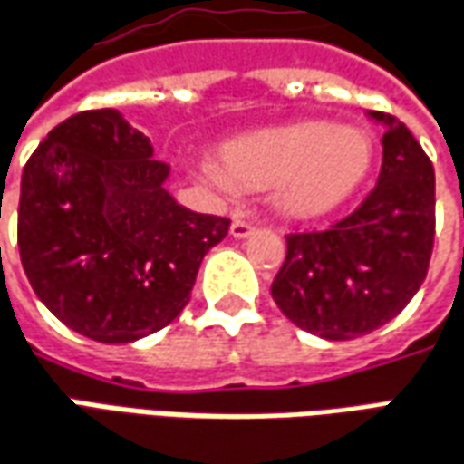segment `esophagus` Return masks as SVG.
Masks as SVG:
<instances>
[{"label": "esophagus", "mask_w": 464, "mask_h": 464, "mask_svg": "<svg viewBox=\"0 0 464 464\" xmlns=\"http://www.w3.org/2000/svg\"><path fill=\"white\" fill-rule=\"evenodd\" d=\"M254 233V223L248 221H241V218H236L231 223V236L233 238H248Z\"/></svg>", "instance_id": "34e87169"}]
</instances>
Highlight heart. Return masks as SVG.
I'll return each mask as SVG.
<instances>
[{
	"label": "heart",
	"instance_id": "obj_1",
	"mask_svg": "<svg viewBox=\"0 0 464 464\" xmlns=\"http://www.w3.org/2000/svg\"><path fill=\"white\" fill-rule=\"evenodd\" d=\"M374 158L362 128L304 120L246 132L223 142L218 165L203 173L218 188L268 190L281 213L316 218L342 206L364 183Z\"/></svg>",
	"mask_w": 464,
	"mask_h": 464
}]
</instances>
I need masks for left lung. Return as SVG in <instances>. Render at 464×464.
I'll return each instance as SVG.
<instances>
[{
	"instance_id": "1",
	"label": "left lung",
	"mask_w": 464,
	"mask_h": 464,
	"mask_svg": "<svg viewBox=\"0 0 464 464\" xmlns=\"http://www.w3.org/2000/svg\"><path fill=\"white\" fill-rule=\"evenodd\" d=\"M384 125L377 186L326 231L286 236L271 296L299 329L329 342L372 334L422 286L435 246V168L407 125Z\"/></svg>"
}]
</instances>
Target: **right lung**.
<instances>
[{"mask_svg":"<svg viewBox=\"0 0 464 464\" xmlns=\"http://www.w3.org/2000/svg\"><path fill=\"white\" fill-rule=\"evenodd\" d=\"M170 168L118 110L60 122L22 170L19 258L47 309L72 332L128 344L190 301L200 261L231 221L183 208Z\"/></svg>","mask_w":464,"mask_h":464,"instance_id":"1","label":"right lung"}]
</instances>
